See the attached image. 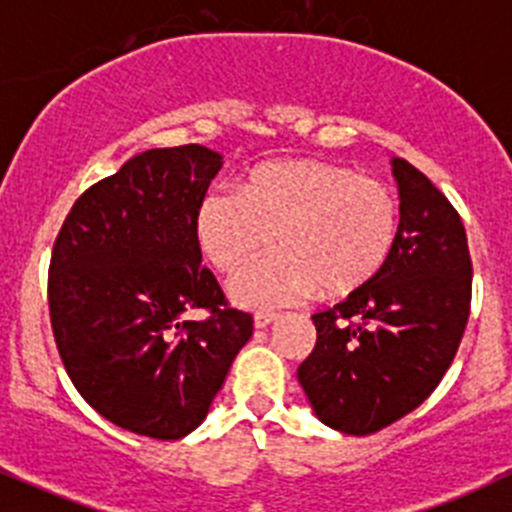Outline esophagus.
Instances as JSON below:
<instances>
[{"label": "esophagus", "mask_w": 512, "mask_h": 512, "mask_svg": "<svg viewBox=\"0 0 512 512\" xmlns=\"http://www.w3.org/2000/svg\"><path fill=\"white\" fill-rule=\"evenodd\" d=\"M277 320L275 312H257L255 315V327H267Z\"/></svg>", "instance_id": "1"}]
</instances>
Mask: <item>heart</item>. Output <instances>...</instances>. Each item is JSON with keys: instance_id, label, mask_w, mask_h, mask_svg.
I'll list each match as a JSON object with an SVG mask.
<instances>
[{"instance_id": "1", "label": "heart", "mask_w": 512, "mask_h": 512, "mask_svg": "<svg viewBox=\"0 0 512 512\" xmlns=\"http://www.w3.org/2000/svg\"><path fill=\"white\" fill-rule=\"evenodd\" d=\"M195 242L222 275L272 245L275 255L230 287L247 310L305 300L317 287L342 297L370 285L393 257L400 207L382 182L325 160H277L247 172L232 192H210L192 220Z\"/></svg>"}]
</instances>
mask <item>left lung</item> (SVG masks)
I'll list each match as a JSON object with an SVG mask.
<instances>
[{
    "instance_id": "8db88e82",
    "label": "left lung",
    "mask_w": 512,
    "mask_h": 512,
    "mask_svg": "<svg viewBox=\"0 0 512 512\" xmlns=\"http://www.w3.org/2000/svg\"><path fill=\"white\" fill-rule=\"evenodd\" d=\"M400 235L385 270L312 315L317 342L297 380L317 418L347 435L388 428L428 400L470 315L473 262L458 210L395 157Z\"/></svg>"
}]
</instances>
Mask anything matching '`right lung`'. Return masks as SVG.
<instances>
[{
  "label": "right lung",
  "instance_id": "add662e5",
  "mask_svg": "<svg viewBox=\"0 0 512 512\" xmlns=\"http://www.w3.org/2000/svg\"><path fill=\"white\" fill-rule=\"evenodd\" d=\"M222 157L147 150L72 205L49 260L54 342L77 393L130 433L180 440L205 420L252 315L202 267L192 220ZM205 321H182L190 309Z\"/></svg>",
  "mask_w": 512,
  "mask_h": 512
}]
</instances>
